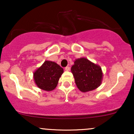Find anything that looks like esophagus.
Wrapping results in <instances>:
<instances>
[{
  "label": "esophagus",
  "mask_w": 134,
  "mask_h": 134,
  "mask_svg": "<svg viewBox=\"0 0 134 134\" xmlns=\"http://www.w3.org/2000/svg\"><path fill=\"white\" fill-rule=\"evenodd\" d=\"M65 70L66 71H69V70H70V67H66L65 68Z\"/></svg>",
  "instance_id": "obj_1"
}]
</instances>
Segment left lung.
Returning <instances> with one entry per match:
<instances>
[{
    "mask_svg": "<svg viewBox=\"0 0 134 134\" xmlns=\"http://www.w3.org/2000/svg\"><path fill=\"white\" fill-rule=\"evenodd\" d=\"M71 72L77 87L82 93L95 90L102 83L103 74L101 67L86 58L75 60Z\"/></svg>",
    "mask_w": 134,
    "mask_h": 134,
    "instance_id": "1",
    "label": "left lung"
}]
</instances>
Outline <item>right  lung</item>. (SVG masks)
Instances as JSON below:
<instances>
[{
    "label": "right lung",
    "mask_w": 134,
    "mask_h": 134,
    "mask_svg": "<svg viewBox=\"0 0 134 134\" xmlns=\"http://www.w3.org/2000/svg\"><path fill=\"white\" fill-rule=\"evenodd\" d=\"M64 69L57 63L46 60L33 72L35 84L41 90L51 91L56 88Z\"/></svg>",
    "instance_id": "right-lung-1"
}]
</instances>
